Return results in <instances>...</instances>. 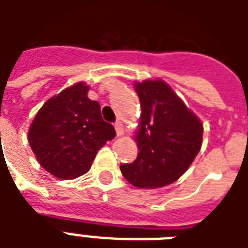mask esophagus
Segmentation results:
<instances>
[{
	"label": "esophagus",
	"mask_w": 248,
	"mask_h": 248,
	"mask_svg": "<svg viewBox=\"0 0 248 248\" xmlns=\"http://www.w3.org/2000/svg\"><path fill=\"white\" fill-rule=\"evenodd\" d=\"M114 127H115V131H117V135H118V137H121V135L124 134V124H122V122L117 121V122L114 124Z\"/></svg>",
	"instance_id": "1"
}]
</instances>
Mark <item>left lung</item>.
<instances>
[{"label": "left lung", "mask_w": 248, "mask_h": 248, "mask_svg": "<svg viewBox=\"0 0 248 248\" xmlns=\"http://www.w3.org/2000/svg\"><path fill=\"white\" fill-rule=\"evenodd\" d=\"M140 101V153L121 171L131 185L158 188L185 174L201 150L203 124L163 81L135 83Z\"/></svg>", "instance_id": "obj_1"}]
</instances>
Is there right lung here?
<instances>
[{
	"label": "right lung",
	"instance_id": "add662e5",
	"mask_svg": "<svg viewBox=\"0 0 248 248\" xmlns=\"http://www.w3.org/2000/svg\"><path fill=\"white\" fill-rule=\"evenodd\" d=\"M87 90L85 83L65 89L45 102L30 126V147L41 166L61 179L89 171L98 150L115 137Z\"/></svg>",
	"mask_w": 248,
	"mask_h": 248
}]
</instances>
